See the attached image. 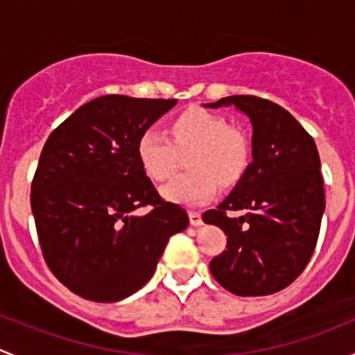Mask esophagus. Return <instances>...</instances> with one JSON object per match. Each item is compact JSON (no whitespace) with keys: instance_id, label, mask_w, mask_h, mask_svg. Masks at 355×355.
Masks as SVG:
<instances>
[{"instance_id":"esophagus-1","label":"esophagus","mask_w":355,"mask_h":355,"mask_svg":"<svg viewBox=\"0 0 355 355\" xmlns=\"http://www.w3.org/2000/svg\"><path fill=\"white\" fill-rule=\"evenodd\" d=\"M189 220H191L192 227H200L202 225V216L199 211H189Z\"/></svg>"}]
</instances>
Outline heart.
I'll return each instance as SVG.
<instances>
[{"mask_svg": "<svg viewBox=\"0 0 355 355\" xmlns=\"http://www.w3.org/2000/svg\"><path fill=\"white\" fill-rule=\"evenodd\" d=\"M171 139L156 127L146 128L137 141L142 168L153 180L171 177L178 164V151H189V173L168 182L161 194L170 202L200 206L218 192V180L230 185L241 178L247 163V142L228 127L223 116L199 106L182 111L171 121Z\"/></svg>", "mask_w": 355, "mask_h": 355, "instance_id": "obj_1", "label": "heart"}]
</instances>
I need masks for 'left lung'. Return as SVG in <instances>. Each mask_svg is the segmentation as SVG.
I'll list each match as a JSON object with an SVG mask.
<instances>
[{"mask_svg":"<svg viewBox=\"0 0 355 355\" xmlns=\"http://www.w3.org/2000/svg\"><path fill=\"white\" fill-rule=\"evenodd\" d=\"M204 106H235L252 125V163L230 196L202 214L228 237L227 250L209 263L211 275L235 295L280 292L307 266L320 235L324 187L316 144L268 99L228 96ZM237 210L242 217L230 216Z\"/></svg>","mask_w":355,"mask_h":355,"instance_id":"8db88e82","label":"left lung"}]
</instances>
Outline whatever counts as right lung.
I'll return each instance as SVG.
<instances>
[{
	"mask_svg": "<svg viewBox=\"0 0 355 355\" xmlns=\"http://www.w3.org/2000/svg\"><path fill=\"white\" fill-rule=\"evenodd\" d=\"M177 99L101 96L51 132L31 189L46 264L77 295L116 302L144 287L189 216L161 199L137 155L146 128ZM151 205L144 217L139 207Z\"/></svg>",
	"mask_w": 355,
	"mask_h": 355,
	"instance_id": "obj_1",
	"label": "right lung"
}]
</instances>
